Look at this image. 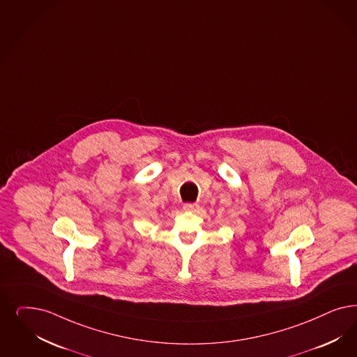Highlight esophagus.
<instances>
[{"mask_svg":"<svg viewBox=\"0 0 357 357\" xmlns=\"http://www.w3.org/2000/svg\"><path fill=\"white\" fill-rule=\"evenodd\" d=\"M199 206H197V203H185L183 204V209L185 211H194V209H197Z\"/></svg>","mask_w":357,"mask_h":357,"instance_id":"esophagus-1","label":"esophagus"}]
</instances>
